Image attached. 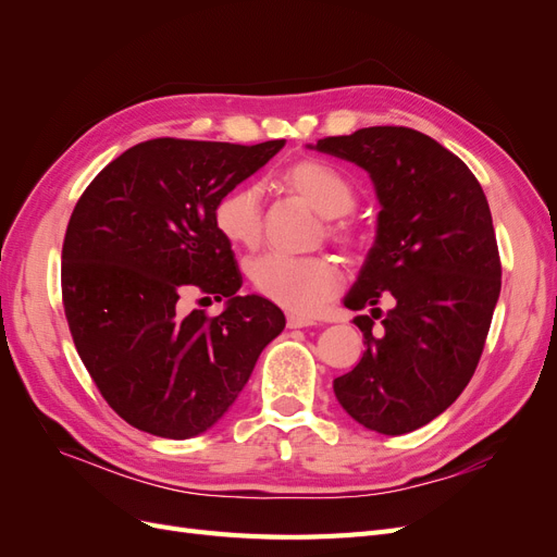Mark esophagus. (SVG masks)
Returning a JSON list of instances; mask_svg holds the SVG:
<instances>
[{
    "mask_svg": "<svg viewBox=\"0 0 557 557\" xmlns=\"http://www.w3.org/2000/svg\"><path fill=\"white\" fill-rule=\"evenodd\" d=\"M315 325V320L305 315V313H288V327L297 330V327H311Z\"/></svg>",
    "mask_w": 557,
    "mask_h": 557,
    "instance_id": "34e87169",
    "label": "esophagus"
}]
</instances>
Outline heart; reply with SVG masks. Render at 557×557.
<instances>
[{
  "label": "heart",
  "mask_w": 557,
  "mask_h": 557,
  "mask_svg": "<svg viewBox=\"0 0 557 557\" xmlns=\"http://www.w3.org/2000/svg\"><path fill=\"white\" fill-rule=\"evenodd\" d=\"M281 183L325 218H342L356 207V190L350 181L327 162L297 160L285 166ZM211 215L213 227L227 244L242 248L258 246L264 225L260 188L252 183L232 185L215 199ZM327 234L348 248L358 244L356 230L344 221H332ZM246 272L250 285L262 297L290 311H313L342 285L339 264L325 256L264 252L248 262Z\"/></svg>",
  "instance_id": "1"
}]
</instances>
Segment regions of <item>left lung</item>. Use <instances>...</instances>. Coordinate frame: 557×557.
I'll return each instance as SVG.
<instances>
[{"mask_svg": "<svg viewBox=\"0 0 557 557\" xmlns=\"http://www.w3.org/2000/svg\"><path fill=\"white\" fill-rule=\"evenodd\" d=\"M311 148L362 166L381 205L376 242L344 299L352 311L374 307L352 320L367 350L334 379V395L367 430L413 432L460 397L481 360L502 288L491 207L469 166L411 127H364ZM381 298L394 301L387 314Z\"/></svg>", "mask_w": 557, "mask_h": 557, "instance_id": "obj_1", "label": "left lung"}]
</instances>
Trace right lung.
I'll use <instances>...</instances> for the list:
<instances>
[{
	"label": "right lung",
	"instance_id": "right-lung-1",
	"mask_svg": "<svg viewBox=\"0 0 557 557\" xmlns=\"http://www.w3.org/2000/svg\"><path fill=\"white\" fill-rule=\"evenodd\" d=\"M285 146L150 139L109 162L76 201L62 244L74 346L132 428L190 440L225 416L262 348L285 327L213 227V205ZM228 297L221 317L181 314L183 292Z\"/></svg>",
	"mask_w": 557,
	"mask_h": 557
}]
</instances>
